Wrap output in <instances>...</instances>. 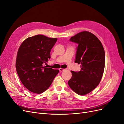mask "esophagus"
<instances>
[{
    "instance_id": "esophagus-1",
    "label": "esophagus",
    "mask_w": 124,
    "mask_h": 124,
    "mask_svg": "<svg viewBox=\"0 0 124 124\" xmlns=\"http://www.w3.org/2000/svg\"><path fill=\"white\" fill-rule=\"evenodd\" d=\"M65 70V69H61V68H60V69H59V71H60V72H63V71H64Z\"/></svg>"
}]
</instances>
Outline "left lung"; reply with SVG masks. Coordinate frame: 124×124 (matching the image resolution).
<instances>
[{
  "label": "left lung",
  "mask_w": 124,
  "mask_h": 124,
  "mask_svg": "<svg viewBox=\"0 0 124 124\" xmlns=\"http://www.w3.org/2000/svg\"><path fill=\"white\" fill-rule=\"evenodd\" d=\"M78 44L75 62L81 64L80 71H72L70 87L78 95L90 93L99 84L103 74L105 55L101 41L94 34L83 31L70 38Z\"/></svg>",
  "instance_id": "obj_1"
}]
</instances>
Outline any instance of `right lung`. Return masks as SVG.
<instances>
[{"instance_id":"right-lung-1","label":"right lung","mask_w":124,"mask_h":124,"mask_svg":"<svg viewBox=\"0 0 124 124\" xmlns=\"http://www.w3.org/2000/svg\"><path fill=\"white\" fill-rule=\"evenodd\" d=\"M57 41L39 34L27 38L19 48L16 68L21 82L31 92H44L52 84L59 70L47 68L50 52Z\"/></svg>"}]
</instances>
